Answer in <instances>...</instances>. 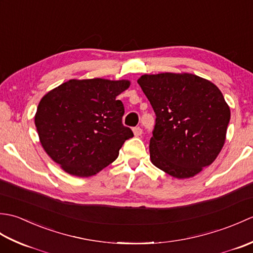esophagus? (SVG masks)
Listing matches in <instances>:
<instances>
[{"label": "esophagus", "mask_w": 253, "mask_h": 253, "mask_svg": "<svg viewBox=\"0 0 253 253\" xmlns=\"http://www.w3.org/2000/svg\"><path fill=\"white\" fill-rule=\"evenodd\" d=\"M132 130H133V133H135L136 137H139V136L142 135V129L140 127H135Z\"/></svg>", "instance_id": "1"}]
</instances>
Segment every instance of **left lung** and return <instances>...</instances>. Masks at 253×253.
Here are the masks:
<instances>
[{"instance_id":"left-lung-1","label":"left lung","mask_w":253,"mask_h":253,"mask_svg":"<svg viewBox=\"0 0 253 253\" xmlns=\"http://www.w3.org/2000/svg\"><path fill=\"white\" fill-rule=\"evenodd\" d=\"M138 84L157 115L150 139L152 164L178 179L211 165L224 146L230 120L221 90L187 73L142 75Z\"/></svg>"}]
</instances>
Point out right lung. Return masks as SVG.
I'll list each match as a JSON object with an SVG mask.
<instances>
[{
  "label": "right lung",
  "mask_w": 253,
  "mask_h": 253,
  "mask_svg": "<svg viewBox=\"0 0 253 253\" xmlns=\"http://www.w3.org/2000/svg\"><path fill=\"white\" fill-rule=\"evenodd\" d=\"M129 80L71 79L41 99L35 116L40 142L66 173L89 177L117 159L133 137L122 118L121 100Z\"/></svg>",
  "instance_id": "right-lung-1"
}]
</instances>
